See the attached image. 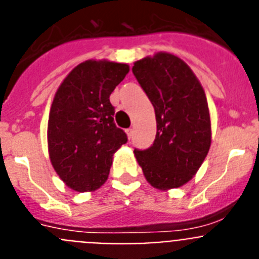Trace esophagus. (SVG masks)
Listing matches in <instances>:
<instances>
[{
	"label": "esophagus",
	"mask_w": 259,
	"mask_h": 259,
	"mask_svg": "<svg viewBox=\"0 0 259 259\" xmlns=\"http://www.w3.org/2000/svg\"><path fill=\"white\" fill-rule=\"evenodd\" d=\"M125 134H127L128 139H131L132 134H134V130H132V128H128V130H125Z\"/></svg>",
	"instance_id": "obj_1"
}]
</instances>
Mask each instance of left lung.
<instances>
[{"label": "left lung", "mask_w": 259, "mask_h": 259, "mask_svg": "<svg viewBox=\"0 0 259 259\" xmlns=\"http://www.w3.org/2000/svg\"><path fill=\"white\" fill-rule=\"evenodd\" d=\"M132 72L152 102L157 120L153 145L135 149V157L154 188H179L196 175L211 144L202 85L189 66L170 53L135 62Z\"/></svg>", "instance_id": "8db88e82"}]
</instances>
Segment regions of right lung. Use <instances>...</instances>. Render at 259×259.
Masks as SVG:
<instances>
[{"instance_id": "add662e5", "label": "right lung", "mask_w": 259, "mask_h": 259, "mask_svg": "<svg viewBox=\"0 0 259 259\" xmlns=\"http://www.w3.org/2000/svg\"><path fill=\"white\" fill-rule=\"evenodd\" d=\"M128 71L125 63L89 59L71 71L54 96L48 122L50 162L74 191L100 188L114 153L127 143L125 132L114 123L110 95Z\"/></svg>"}]
</instances>
